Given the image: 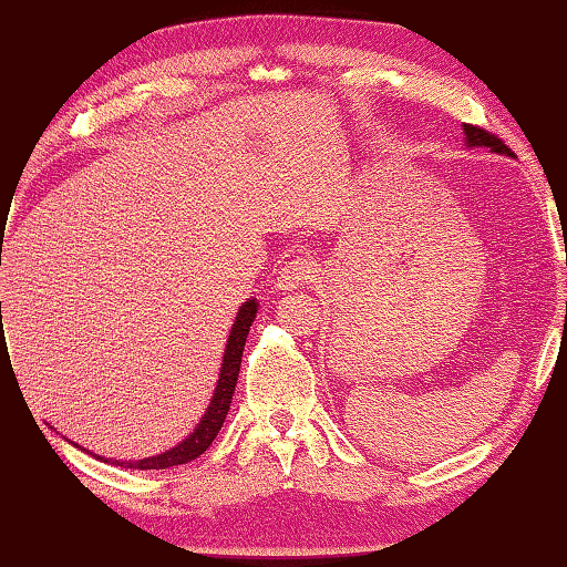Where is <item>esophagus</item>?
Returning a JSON list of instances; mask_svg holds the SVG:
<instances>
[{
  "label": "esophagus",
  "mask_w": 567,
  "mask_h": 567,
  "mask_svg": "<svg viewBox=\"0 0 567 567\" xmlns=\"http://www.w3.org/2000/svg\"><path fill=\"white\" fill-rule=\"evenodd\" d=\"M310 280H312V265L297 257V260L285 262L280 275H277V287H280V290H295V287H300Z\"/></svg>",
  "instance_id": "34e87169"
}]
</instances>
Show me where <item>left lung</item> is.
I'll use <instances>...</instances> for the list:
<instances>
[{
    "mask_svg": "<svg viewBox=\"0 0 567 567\" xmlns=\"http://www.w3.org/2000/svg\"><path fill=\"white\" fill-rule=\"evenodd\" d=\"M465 137L470 147H491L493 152H501V155H511V147H507L497 134L483 127H475V124H465Z\"/></svg>",
    "mask_w": 567,
    "mask_h": 567,
    "instance_id": "8db88e82",
    "label": "left lung"
}]
</instances>
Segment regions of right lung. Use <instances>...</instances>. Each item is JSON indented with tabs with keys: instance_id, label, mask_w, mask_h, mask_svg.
Instances as JSON below:
<instances>
[{
	"instance_id": "1",
	"label": "right lung",
	"mask_w": 567,
	"mask_h": 567,
	"mask_svg": "<svg viewBox=\"0 0 567 567\" xmlns=\"http://www.w3.org/2000/svg\"><path fill=\"white\" fill-rule=\"evenodd\" d=\"M255 315H257V302L255 300H249V302L239 307L235 324H233V332H229V340H227V350H225L223 370H219L215 398H213V402H209L205 417L197 425L195 433H192L185 440V443H179L177 447H172V450H167V453H162L157 457H145V460H137V463H117V460H114V463L127 465L132 470H165V467L189 463V460L199 457L209 445H213V440L217 437L219 430H223V422L227 417L229 402H233V395H235L239 362H243L247 332H249V328H252Z\"/></svg>"
}]
</instances>
